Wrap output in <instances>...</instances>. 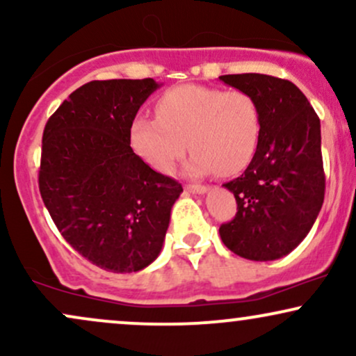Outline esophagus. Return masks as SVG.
<instances>
[{
	"mask_svg": "<svg viewBox=\"0 0 356 356\" xmlns=\"http://www.w3.org/2000/svg\"><path fill=\"white\" fill-rule=\"evenodd\" d=\"M186 191L192 192V194H206V192L209 191V187L201 186V184H187Z\"/></svg>",
	"mask_w": 356,
	"mask_h": 356,
	"instance_id": "esophagus-1",
	"label": "esophagus"
}]
</instances>
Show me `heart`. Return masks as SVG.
Returning a JSON list of instances; mask_svg holds the SVG:
<instances>
[{"instance_id":"obj_1","label":"heart","mask_w":356,"mask_h":356,"mask_svg":"<svg viewBox=\"0 0 356 356\" xmlns=\"http://www.w3.org/2000/svg\"><path fill=\"white\" fill-rule=\"evenodd\" d=\"M155 115L134 118L129 137L134 152L162 174L172 172L187 145L191 175L238 174L259 144V105L243 90L179 85L159 97Z\"/></svg>"}]
</instances>
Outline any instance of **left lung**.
Segmentation results:
<instances>
[{
	"instance_id": "obj_1",
	"label": "left lung",
	"mask_w": 356,
	"mask_h": 356,
	"mask_svg": "<svg viewBox=\"0 0 356 356\" xmlns=\"http://www.w3.org/2000/svg\"><path fill=\"white\" fill-rule=\"evenodd\" d=\"M254 97L261 137L241 177L224 187L238 212L219 227L224 246L251 261H275L306 238L325 199L320 118L291 81L261 73L219 76Z\"/></svg>"
}]
</instances>
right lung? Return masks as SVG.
Returning <instances> with one entry per match:
<instances>
[{
	"label": "right lung",
	"mask_w": 356,
	"mask_h": 356,
	"mask_svg": "<svg viewBox=\"0 0 356 356\" xmlns=\"http://www.w3.org/2000/svg\"><path fill=\"white\" fill-rule=\"evenodd\" d=\"M159 87L154 79L90 81L44 125V206L65 241L105 271L136 273L157 259L182 192L130 147V124Z\"/></svg>",
	"instance_id": "obj_1"
}]
</instances>
